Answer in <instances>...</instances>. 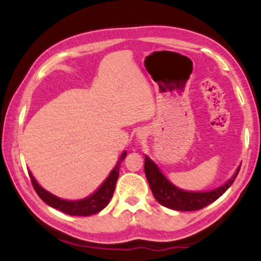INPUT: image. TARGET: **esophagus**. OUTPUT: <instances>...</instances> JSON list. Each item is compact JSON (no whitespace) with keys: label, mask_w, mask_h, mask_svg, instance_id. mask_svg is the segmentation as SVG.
I'll list each match as a JSON object with an SVG mask.
<instances>
[{"label":"esophagus","mask_w":261,"mask_h":261,"mask_svg":"<svg viewBox=\"0 0 261 261\" xmlns=\"http://www.w3.org/2000/svg\"><path fill=\"white\" fill-rule=\"evenodd\" d=\"M139 137H140V138H142V137H145V134H142V133H139Z\"/></svg>","instance_id":"esophagus-1"}]
</instances>
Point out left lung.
<instances>
[{
  "instance_id": "obj_1",
  "label": "left lung",
  "mask_w": 261,
  "mask_h": 261,
  "mask_svg": "<svg viewBox=\"0 0 261 261\" xmlns=\"http://www.w3.org/2000/svg\"><path fill=\"white\" fill-rule=\"evenodd\" d=\"M239 171H240V167L237 170L230 180H228L226 184L215 189V190L206 192H189L180 190V189L174 187L172 183H170L160 172L158 166L148 156H145L146 178H147L149 188H151L154 198L166 208L179 210V212L199 210L216 201L233 184Z\"/></svg>"
}]
</instances>
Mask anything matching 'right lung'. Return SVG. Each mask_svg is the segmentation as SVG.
Here are the masks:
<instances>
[{
    "label": "right lung",
    "mask_w": 261,
    "mask_h": 261,
    "mask_svg": "<svg viewBox=\"0 0 261 261\" xmlns=\"http://www.w3.org/2000/svg\"><path fill=\"white\" fill-rule=\"evenodd\" d=\"M127 155V152H123L122 155L117 164L114 167V170L110 172L109 177L107 178L97 191L95 194H92L90 197L80 199V201H65V199L58 198L52 194H49L48 191H46L45 189H42L40 185L37 183V180L34 179V177L32 176L31 171L30 173L32 185H33L35 192H37L39 197L44 201L46 204L51 205L52 208L58 209L60 212L67 214L71 216H90L94 214L101 212L103 208H106L110 202V199L113 197L114 190H115V185L119 178V171L120 165L123 162L124 156Z\"/></svg>",
    "instance_id": "right-lung-1"
}]
</instances>
